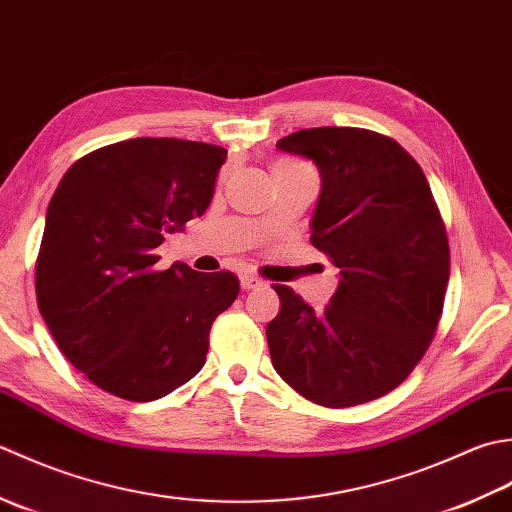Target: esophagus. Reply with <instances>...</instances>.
I'll return each mask as SVG.
<instances>
[{
	"label": "esophagus",
	"instance_id": "obj_1",
	"mask_svg": "<svg viewBox=\"0 0 512 512\" xmlns=\"http://www.w3.org/2000/svg\"><path fill=\"white\" fill-rule=\"evenodd\" d=\"M263 283H260V278H256L254 274H249V271H245V274H241V287L243 289H256V287H260Z\"/></svg>",
	"mask_w": 512,
	"mask_h": 512
}]
</instances>
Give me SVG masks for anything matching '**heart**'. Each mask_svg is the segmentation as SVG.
Listing matches in <instances>:
<instances>
[{"mask_svg": "<svg viewBox=\"0 0 512 512\" xmlns=\"http://www.w3.org/2000/svg\"><path fill=\"white\" fill-rule=\"evenodd\" d=\"M305 170H309V172H314L309 168L307 163H300V161H294V159H280L276 165H274V172H305ZM267 221H263V225H265Z\"/></svg>", "mask_w": 512, "mask_h": 512, "instance_id": "b5f03b06", "label": "heart"}]
</instances>
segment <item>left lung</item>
Returning a JSON list of instances; mask_svg holds the SVG:
<instances>
[{
	"label": "left lung",
	"instance_id": "8db88e82",
	"mask_svg": "<svg viewBox=\"0 0 512 512\" xmlns=\"http://www.w3.org/2000/svg\"><path fill=\"white\" fill-rule=\"evenodd\" d=\"M276 145L318 165L309 241L340 269V285L322 311L274 285L271 364L320 406L378 400L409 378L442 318L451 252L429 181L398 141L373 130L309 128Z\"/></svg>",
	"mask_w": 512,
	"mask_h": 512
}]
</instances>
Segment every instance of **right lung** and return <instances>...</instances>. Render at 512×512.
Wrapping results in <instances>:
<instances>
[{"label":"right lung","mask_w":512,"mask_h":512,"mask_svg":"<svg viewBox=\"0 0 512 512\" xmlns=\"http://www.w3.org/2000/svg\"><path fill=\"white\" fill-rule=\"evenodd\" d=\"M227 150L128 139L81 156L50 198L35 263L41 316L72 367L117 398L150 402L203 369L232 271L159 269L154 249L212 203Z\"/></svg>","instance_id":"1"}]
</instances>
